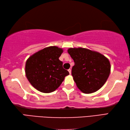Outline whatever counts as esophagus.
Here are the masks:
<instances>
[{
  "mask_svg": "<svg viewBox=\"0 0 130 130\" xmlns=\"http://www.w3.org/2000/svg\"><path fill=\"white\" fill-rule=\"evenodd\" d=\"M68 71L69 72V74H71V70L70 69H68Z\"/></svg>",
  "mask_w": 130,
  "mask_h": 130,
  "instance_id": "esophagus-1",
  "label": "esophagus"
}]
</instances>
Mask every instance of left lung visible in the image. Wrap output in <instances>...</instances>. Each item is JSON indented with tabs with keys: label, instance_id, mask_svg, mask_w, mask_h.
<instances>
[{
	"label": "left lung",
	"instance_id": "8db88e82",
	"mask_svg": "<svg viewBox=\"0 0 130 130\" xmlns=\"http://www.w3.org/2000/svg\"><path fill=\"white\" fill-rule=\"evenodd\" d=\"M68 51L75 63L71 74L79 89L84 93L100 89L109 75V60L97 52L84 48H70Z\"/></svg>",
	"mask_w": 130,
	"mask_h": 130
}]
</instances>
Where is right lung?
I'll use <instances>...</instances> for the list:
<instances>
[{"instance_id": "right-lung-1", "label": "right lung", "mask_w": 130, "mask_h": 130, "mask_svg": "<svg viewBox=\"0 0 130 130\" xmlns=\"http://www.w3.org/2000/svg\"><path fill=\"white\" fill-rule=\"evenodd\" d=\"M61 48L50 46L43 48L30 56L26 63V75L32 85L40 92H54L69 74L62 67L59 58Z\"/></svg>"}]
</instances>
